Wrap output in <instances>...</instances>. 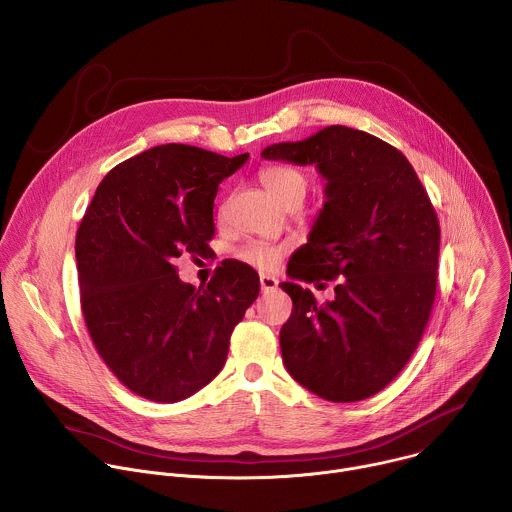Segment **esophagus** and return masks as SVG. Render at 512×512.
<instances>
[{
  "mask_svg": "<svg viewBox=\"0 0 512 512\" xmlns=\"http://www.w3.org/2000/svg\"><path fill=\"white\" fill-rule=\"evenodd\" d=\"M259 283H261V291H263V294H267V291H273V289L277 287V279L271 277V275H267V273H263V275L259 277Z\"/></svg>",
  "mask_w": 512,
  "mask_h": 512,
  "instance_id": "34e87169",
  "label": "esophagus"
}]
</instances>
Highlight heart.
<instances>
[{
  "label": "heart",
  "mask_w": 512,
  "mask_h": 512,
  "mask_svg": "<svg viewBox=\"0 0 512 512\" xmlns=\"http://www.w3.org/2000/svg\"><path fill=\"white\" fill-rule=\"evenodd\" d=\"M259 182L267 194L281 206H300L308 192V178L294 166L271 164L259 170ZM285 253V247L271 245L265 241H251L237 249V257L259 269H273Z\"/></svg>",
  "instance_id": "obj_1"
}]
</instances>
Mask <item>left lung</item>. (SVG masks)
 <instances>
[{"label": "left lung", "instance_id": "8db88e82", "mask_svg": "<svg viewBox=\"0 0 512 512\" xmlns=\"http://www.w3.org/2000/svg\"><path fill=\"white\" fill-rule=\"evenodd\" d=\"M261 156L314 164L326 178L324 208L289 277L336 281L334 300L320 304L310 289L279 283L294 302L279 332L285 369L326 401L373 397L403 371L433 308L435 208L409 160L367 131L330 125Z\"/></svg>", "mask_w": 512, "mask_h": 512}]
</instances>
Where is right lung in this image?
Listing matches in <instances>:
<instances>
[{
  "label": "right lung",
  "instance_id": "right-lung-1",
  "mask_svg": "<svg viewBox=\"0 0 512 512\" xmlns=\"http://www.w3.org/2000/svg\"><path fill=\"white\" fill-rule=\"evenodd\" d=\"M247 158L156 145L115 166L87 206L75 243L83 318L109 371L143 399L176 403L208 385L259 296L241 261H223L198 289L174 265L208 255L218 184Z\"/></svg>",
  "mask_w": 512,
  "mask_h": 512
}]
</instances>
